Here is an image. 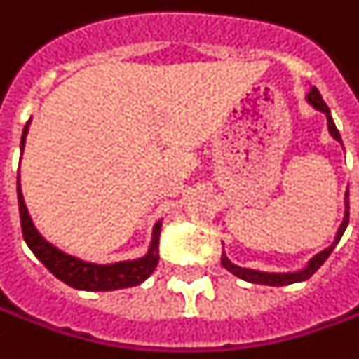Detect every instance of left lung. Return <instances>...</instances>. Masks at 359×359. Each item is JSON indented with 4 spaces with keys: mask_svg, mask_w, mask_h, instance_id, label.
Segmentation results:
<instances>
[{
    "mask_svg": "<svg viewBox=\"0 0 359 359\" xmlns=\"http://www.w3.org/2000/svg\"><path fill=\"white\" fill-rule=\"evenodd\" d=\"M307 101H309L311 104L315 107V109L327 114V124H328V132H330V136L334 137L337 142H340V144H342L340 132H338L337 126H334V120H332V116H330V110H328L327 102L323 101V97H320V93L317 87H311L309 93H307ZM348 217H350V202H348V190H346L344 222H342L340 229H338L337 239H334V243H332L328 249L320 250L319 255H315V257L311 258L309 264L303 268V270H299V272H293V274H270V272H258V270H250V268H241V266H237V264H233L231 260L225 257V252L222 255V264L227 268L231 274H235L237 278H241V280H245V282H250V284L287 285V284H295V282H303V280H309L311 276L315 274V272H317V270L323 266V262H325V260L330 257V252L334 250L337 243L340 241V237H342V233H344L346 227H348Z\"/></svg>",
    "mask_w": 359,
    "mask_h": 359,
    "instance_id": "1",
    "label": "left lung"
}]
</instances>
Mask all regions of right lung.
<instances>
[{
    "label": "right lung",
    "mask_w": 359,
    "mask_h": 359,
    "mask_svg": "<svg viewBox=\"0 0 359 359\" xmlns=\"http://www.w3.org/2000/svg\"><path fill=\"white\" fill-rule=\"evenodd\" d=\"M29 124L31 122H27V126L22 130L21 154L25 147V137L29 132ZM17 200H19L22 237L27 241L29 249L64 284L72 285L75 290H85V292H110V290H122V287L142 284L144 280L154 274L155 266L159 262L161 222L155 223L151 245H149V250L145 257L137 258V260H126V262H114V264H93V262H85V260L62 252L36 231L31 215H29V210L25 205V200H22L19 180H17Z\"/></svg>",
    "instance_id": "obj_1"
}]
</instances>
